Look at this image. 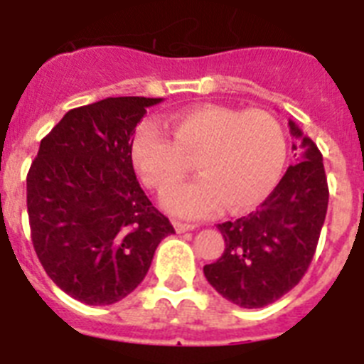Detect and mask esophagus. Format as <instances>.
I'll return each instance as SVG.
<instances>
[{
  "mask_svg": "<svg viewBox=\"0 0 364 364\" xmlns=\"http://www.w3.org/2000/svg\"><path fill=\"white\" fill-rule=\"evenodd\" d=\"M173 226H175L176 233H186V231L195 230V226H193V224H186V222H175Z\"/></svg>",
  "mask_w": 364,
  "mask_h": 364,
  "instance_id": "34e87169",
  "label": "esophagus"
}]
</instances>
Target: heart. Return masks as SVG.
Instances as JSON below:
<instances>
[{
	"instance_id": "b5f03b06",
	"label": "heart",
	"mask_w": 364,
	"mask_h": 364,
	"mask_svg": "<svg viewBox=\"0 0 364 364\" xmlns=\"http://www.w3.org/2000/svg\"><path fill=\"white\" fill-rule=\"evenodd\" d=\"M171 133L156 120L142 122L131 140V160L144 184L159 193L184 178L188 159L195 160L200 178L162 198L178 217H208L224 202L233 213L252 210L279 184L286 138L272 112L198 105L176 112Z\"/></svg>"
}]
</instances>
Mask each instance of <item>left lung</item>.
I'll return each mask as SVG.
<instances>
[{"label": "left lung", "instance_id": "left-lung-1", "mask_svg": "<svg viewBox=\"0 0 364 364\" xmlns=\"http://www.w3.org/2000/svg\"><path fill=\"white\" fill-rule=\"evenodd\" d=\"M297 164L247 217L218 224L226 250L204 275L224 299L242 308L268 306L299 284L319 242L328 210L323 154L290 120Z\"/></svg>", "mask_w": 364, "mask_h": 364}]
</instances>
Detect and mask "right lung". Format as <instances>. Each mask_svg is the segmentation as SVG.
<instances>
[{
	"instance_id": "right-lung-1",
	"label": "right lung",
	"mask_w": 364,
	"mask_h": 364,
	"mask_svg": "<svg viewBox=\"0 0 364 364\" xmlns=\"http://www.w3.org/2000/svg\"><path fill=\"white\" fill-rule=\"evenodd\" d=\"M162 98L118 96L70 109L41 140L27 175L31 237L54 284L105 306L131 294L175 233L138 184L131 140Z\"/></svg>"
}]
</instances>
